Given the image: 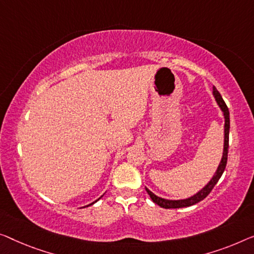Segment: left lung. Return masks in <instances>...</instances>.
Listing matches in <instances>:
<instances>
[{
	"label": "left lung",
	"mask_w": 254,
	"mask_h": 254,
	"mask_svg": "<svg viewBox=\"0 0 254 254\" xmlns=\"http://www.w3.org/2000/svg\"><path fill=\"white\" fill-rule=\"evenodd\" d=\"M213 96H214L215 100H217V103L219 105V107L221 108V111H222V113H224V116H225L224 154H222L221 162L218 166L217 172H215V175L213 176V178H212V179L210 180V183L207 184L206 186L202 189V190H199L197 194H195L194 196H191V197L186 198V199H178V200L165 199V198L158 197V196L153 194V192H151L149 189L146 188V190H147V192H148V195L150 196L151 200H153L155 204H157V205H160L161 207H164V209H179V207L190 206V205H194V204H196V203L200 202V200H203L207 195L210 194L211 190L214 188V186L217 185L219 179L221 178L222 173H224V171H225L226 165H227V158H228V147H229V127H230L229 111H228V107H227V105L225 104L224 99H222L221 94L219 93V91L217 89H215V86H213Z\"/></svg>",
	"instance_id": "1"
}]
</instances>
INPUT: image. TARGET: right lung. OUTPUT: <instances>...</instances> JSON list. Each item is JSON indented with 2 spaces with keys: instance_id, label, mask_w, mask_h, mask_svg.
<instances>
[{
  "instance_id": "add662e5",
  "label": "right lung",
  "mask_w": 254,
  "mask_h": 254,
  "mask_svg": "<svg viewBox=\"0 0 254 254\" xmlns=\"http://www.w3.org/2000/svg\"><path fill=\"white\" fill-rule=\"evenodd\" d=\"M97 200H98V199H97ZM97 200H96V202H97ZM96 202H93V203H96ZM93 203H91V204H89V205H92V204H93ZM89 205H86V206H89Z\"/></svg>"
}]
</instances>
